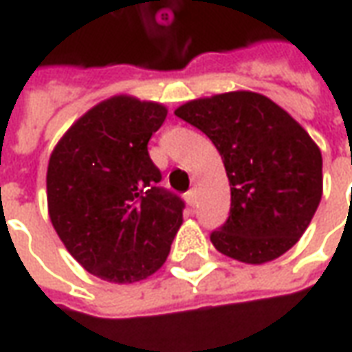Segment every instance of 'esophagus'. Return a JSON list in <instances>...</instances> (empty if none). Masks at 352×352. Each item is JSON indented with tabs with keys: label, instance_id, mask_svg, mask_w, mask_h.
Masks as SVG:
<instances>
[{
	"label": "esophagus",
	"instance_id": "obj_1",
	"mask_svg": "<svg viewBox=\"0 0 352 352\" xmlns=\"http://www.w3.org/2000/svg\"><path fill=\"white\" fill-rule=\"evenodd\" d=\"M184 198H186V204H188L190 207H196V204H198V196H196V190H194V188L186 192V194H184Z\"/></svg>",
	"mask_w": 352,
	"mask_h": 352
}]
</instances>
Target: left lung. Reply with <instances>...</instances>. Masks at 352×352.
<instances>
[{
	"mask_svg": "<svg viewBox=\"0 0 352 352\" xmlns=\"http://www.w3.org/2000/svg\"><path fill=\"white\" fill-rule=\"evenodd\" d=\"M175 115L213 141L226 168L232 206L211 234L214 249L245 264L292 249L322 198V156L309 133L249 90L186 101Z\"/></svg>",
	"mask_w": 352,
	"mask_h": 352,
	"instance_id": "1",
	"label": "left lung"
}]
</instances>
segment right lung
<instances>
[{
  "label": "right lung",
  "mask_w": 352,
  "mask_h": 352,
  "mask_svg": "<svg viewBox=\"0 0 352 352\" xmlns=\"http://www.w3.org/2000/svg\"><path fill=\"white\" fill-rule=\"evenodd\" d=\"M168 109L113 96L80 116L50 154L49 217L65 249L109 283L158 272L183 224V199L158 186L148 139Z\"/></svg>",
  "instance_id": "right-lung-1"
}]
</instances>
